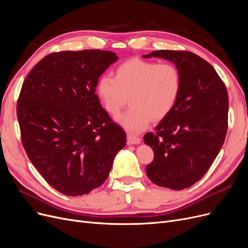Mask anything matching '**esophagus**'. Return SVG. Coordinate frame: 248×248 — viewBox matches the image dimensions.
<instances>
[{
	"label": "esophagus",
	"mask_w": 248,
	"mask_h": 248,
	"mask_svg": "<svg viewBox=\"0 0 248 248\" xmlns=\"http://www.w3.org/2000/svg\"><path fill=\"white\" fill-rule=\"evenodd\" d=\"M127 142H128L129 145H137L140 142V139L139 137L133 136V134H128V136H127Z\"/></svg>",
	"instance_id": "1"
}]
</instances>
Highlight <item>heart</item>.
Wrapping results in <instances>:
<instances>
[{
	"label": "heart",
	"instance_id": "obj_1",
	"mask_svg": "<svg viewBox=\"0 0 248 248\" xmlns=\"http://www.w3.org/2000/svg\"><path fill=\"white\" fill-rule=\"evenodd\" d=\"M182 89V77L178 67L132 58L120 64L115 78L101 77L96 93L109 115L117 116L129 97L130 108L118 118L126 130L139 133L151 120L161 121L174 109Z\"/></svg>",
	"mask_w": 248,
	"mask_h": 248
}]
</instances>
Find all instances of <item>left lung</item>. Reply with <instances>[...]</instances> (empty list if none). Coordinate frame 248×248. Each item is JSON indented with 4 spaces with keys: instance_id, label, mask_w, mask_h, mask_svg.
<instances>
[{
    "instance_id": "1",
    "label": "left lung",
    "mask_w": 248,
    "mask_h": 248,
    "mask_svg": "<svg viewBox=\"0 0 248 248\" xmlns=\"http://www.w3.org/2000/svg\"><path fill=\"white\" fill-rule=\"evenodd\" d=\"M144 58H163L181 72L182 89L170 114L145 134L154 151L146 167L151 181L166 188H188L204 176L223 145L229 96L212 65L190 51L156 50Z\"/></svg>"
}]
</instances>
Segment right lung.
Listing matches in <instances>:
<instances>
[{"mask_svg":"<svg viewBox=\"0 0 248 248\" xmlns=\"http://www.w3.org/2000/svg\"><path fill=\"white\" fill-rule=\"evenodd\" d=\"M117 60L109 50L52 52L22 84L16 107L22 146L44 180L66 196L103 184L126 144L125 131L95 94L99 77Z\"/></svg>","mask_w":248,"mask_h":248,"instance_id":"add662e5","label":"right lung"}]
</instances>
